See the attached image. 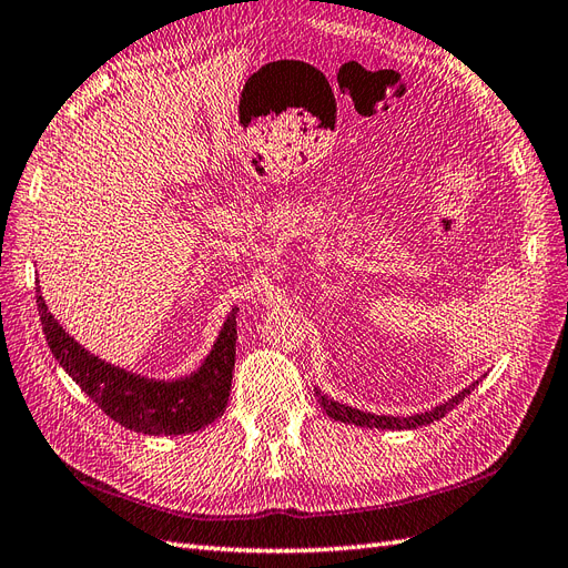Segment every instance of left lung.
<instances>
[{"label": "left lung", "instance_id": "obj_1", "mask_svg": "<svg viewBox=\"0 0 568 568\" xmlns=\"http://www.w3.org/2000/svg\"><path fill=\"white\" fill-rule=\"evenodd\" d=\"M478 383L480 381H474L471 385L464 387V390H459L457 395H452L447 402H440V404H437V407H430L426 412H418V414H412V416L371 414V412H362V409H356V407H347V404L337 402V399H333L328 395H323L318 387H314V393L318 397L321 409L326 412L331 418L339 420V424H352V426H359V428H378V430H416V428L428 426V424H433V420H440L445 414H449L464 397L471 395V390H474Z\"/></svg>", "mask_w": 568, "mask_h": 568}]
</instances>
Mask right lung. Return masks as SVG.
Wrapping results in <instances>:
<instances>
[{
    "mask_svg": "<svg viewBox=\"0 0 568 568\" xmlns=\"http://www.w3.org/2000/svg\"><path fill=\"white\" fill-rule=\"evenodd\" d=\"M38 312L59 366L97 407L123 428L144 435H187L212 426L231 397L235 366V316H225L202 364L181 378H150L104 362L73 339L47 310L38 285Z\"/></svg>",
    "mask_w": 568,
    "mask_h": 568,
    "instance_id": "right-lung-1",
    "label": "right lung"
}]
</instances>
